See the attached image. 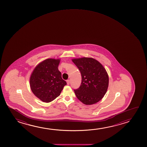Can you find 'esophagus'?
<instances>
[{
	"label": "esophagus",
	"instance_id": "esophagus-1",
	"mask_svg": "<svg viewBox=\"0 0 147 147\" xmlns=\"http://www.w3.org/2000/svg\"><path fill=\"white\" fill-rule=\"evenodd\" d=\"M67 82V84L68 85H69V84H70V80H67L66 81Z\"/></svg>",
	"mask_w": 147,
	"mask_h": 147
}]
</instances>
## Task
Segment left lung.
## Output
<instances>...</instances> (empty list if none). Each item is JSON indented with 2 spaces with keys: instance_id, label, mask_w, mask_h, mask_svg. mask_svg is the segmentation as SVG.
Wrapping results in <instances>:
<instances>
[{
  "instance_id": "8db88e82",
  "label": "left lung",
  "mask_w": 147,
  "mask_h": 147,
  "mask_svg": "<svg viewBox=\"0 0 147 147\" xmlns=\"http://www.w3.org/2000/svg\"><path fill=\"white\" fill-rule=\"evenodd\" d=\"M82 76L80 86L75 90L77 98L86 105L96 103L102 99L109 87V77L105 69L92 58L72 59Z\"/></svg>"
}]
</instances>
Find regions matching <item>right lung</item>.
Wrapping results in <instances>:
<instances>
[{
    "label": "right lung",
    "mask_w": 147,
    "mask_h": 147,
    "mask_svg": "<svg viewBox=\"0 0 147 147\" xmlns=\"http://www.w3.org/2000/svg\"><path fill=\"white\" fill-rule=\"evenodd\" d=\"M60 61V59H46L36 65L30 75V89L44 102H50L56 98L67 84L58 70Z\"/></svg>",
    "instance_id": "right-lung-1"
}]
</instances>
